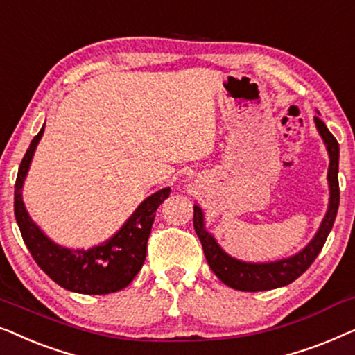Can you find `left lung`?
I'll return each instance as SVG.
<instances>
[{
  "mask_svg": "<svg viewBox=\"0 0 355 355\" xmlns=\"http://www.w3.org/2000/svg\"><path fill=\"white\" fill-rule=\"evenodd\" d=\"M315 125H317L329 155V205L327 215H324L322 225H320L318 232L310 241V244L304 247L299 254L289 257V259L270 261V263H247V261L232 259L231 255H227L218 245L215 237L205 230L200 207H193V230H196L198 239L202 242L205 259L213 270V273L226 286H230V288L245 291V293H257V291H268L281 288V286H288L297 279L313 263L320 250L323 249L324 241H327L329 231H331L334 225V220H336L339 207V144L318 116H315Z\"/></svg>",
  "mask_w": 355,
  "mask_h": 355,
  "instance_id": "1",
  "label": "left lung"
}]
</instances>
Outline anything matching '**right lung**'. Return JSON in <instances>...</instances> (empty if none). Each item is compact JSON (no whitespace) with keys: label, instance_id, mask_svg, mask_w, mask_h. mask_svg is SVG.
<instances>
[{"label":"right lung","instance_id":"1","mask_svg":"<svg viewBox=\"0 0 355 355\" xmlns=\"http://www.w3.org/2000/svg\"><path fill=\"white\" fill-rule=\"evenodd\" d=\"M43 130L45 125L28 145L14 186V215L28 252L56 284L72 293L110 294L124 289L142 268L155 211L171 191L169 187L162 189L145 198L123 227L103 244L89 250H72L58 245L31 220L22 202L24 179Z\"/></svg>","mask_w":355,"mask_h":355}]
</instances>
